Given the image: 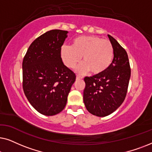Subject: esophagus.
<instances>
[{
  "label": "esophagus",
  "instance_id": "obj_1",
  "mask_svg": "<svg viewBox=\"0 0 152 152\" xmlns=\"http://www.w3.org/2000/svg\"><path fill=\"white\" fill-rule=\"evenodd\" d=\"M76 78L77 79V80H79V79H82V78H83V77H82V76H81V75H77Z\"/></svg>",
  "mask_w": 152,
  "mask_h": 152
}]
</instances>
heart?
Returning <instances> with one entry per match:
<instances>
[{
  "mask_svg": "<svg viewBox=\"0 0 152 152\" xmlns=\"http://www.w3.org/2000/svg\"><path fill=\"white\" fill-rule=\"evenodd\" d=\"M82 57L83 63L76 68L79 73L90 70L93 75L105 72L112 63L113 48L111 41L96 36H81L72 41V45H64L61 57L68 68L75 67Z\"/></svg>",
  "mask_w": 152,
  "mask_h": 152,
  "instance_id": "heart-1",
  "label": "heart"
}]
</instances>
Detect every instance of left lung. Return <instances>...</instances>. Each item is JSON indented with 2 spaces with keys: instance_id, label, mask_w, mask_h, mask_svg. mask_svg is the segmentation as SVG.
<instances>
[{
  "instance_id": "8db88e82",
  "label": "left lung",
  "mask_w": 152,
  "mask_h": 152,
  "mask_svg": "<svg viewBox=\"0 0 152 152\" xmlns=\"http://www.w3.org/2000/svg\"><path fill=\"white\" fill-rule=\"evenodd\" d=\"M113 48V61L100 75L86 77L84 102L93 115L104 117L113 113L125 99L131 76L127 53L119 43L108 34Z\"/></svg>"
}]
</instances>
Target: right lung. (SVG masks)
<instances>
[{
  "instance_id": "obj_1",
  "label": "right lung",
  "mask_w": 152,
  "mask_h": 152,
  "mask_svg": "<svg viewBox=\"0 0 152 152\" xmlns=\"http://www.w3.org/2000/svg\"><path fill=\"white\" fill-rule=\"evenodd\" d=\"M68 31L52 30L31 43L23 61V88L30 104L45 115L66 107L76 75L64 65L61 49Z\"/></svg>"
}]
</instances>
